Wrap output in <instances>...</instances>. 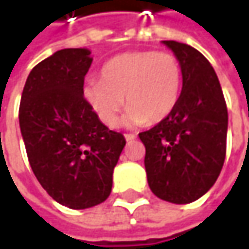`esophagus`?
Instances as JSON below:
<instances>
[{
    "mask_svg": "<svg viewBox=\"0 0 249 249\" xmlns=\"http://www.w3.org/2000/svg\"><path fill=\"white\" fill-rule=\"evenodd\" d=\"M124 137H125V140H126V141H134V140L137 138V137H135L134 134H125Z\"/></svg>",
    "mask_w": 249,
    "mask_h": 249,
    "instance_id": "34e87169",
    "label": "esophagus"
}]
</instances>
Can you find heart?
I'll use <instances>...</instances> for the list:
<instances>
[{"label": "heart", "mask_w": 249, "mask_h": 249, "mask_svg": "<svg viewBox=\"0 0 249 249\" xmlns=\"http://www.w3.org/2000/svg\"><path fill=\"white\" fill-rule=\"evenodd\" d=\"M183 88V68L172 54L126 52L107 62L101 80L89 79L83 96L107 126H115L125 105V125L159 124L174 111Z\"/></svg>", "instance_id": "obj_1"}]
</instances>
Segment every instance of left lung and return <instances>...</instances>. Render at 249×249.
Wrapping results in <instances>:
<instances>
[{"instance_id":"obj_1","label":"left lung","mask_w":249,"mask_h":249,"mask_svg":"<svg viewBox=\"0 0 249 249\" xmlns=\"http://www.w3.org/2000/svg\"><path fill=\"white\" fill-rule=\"evenodd\" d=\"M163 43L181 63V93L164 121L138 135L145 145L144 166L151 192L166 202L184 205L202 197L222 170L228 109L208 59L189 44Z\"/></svg>"}]
</instances>
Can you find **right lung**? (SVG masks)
Segmentation results:
<instances>
[{
	"mask_svg": "<svg viewBox=\"0 0 249 249\" xmlns=\"http://www.w3.org/2000/svg\"><path fill=\"white\" fill-rule=\"evenodd\" d=\"M88 49H63L33 68L20 102V128L31 170L60 205L86 209L107 200L125 145L83 96Z\"/></svg>",
	"mask_w": 249,
	"mask_h": 249,
	"instance_id": "obj_1",
	"label": "right lung"
}]
</instances>
